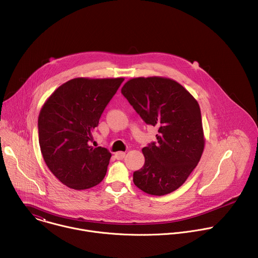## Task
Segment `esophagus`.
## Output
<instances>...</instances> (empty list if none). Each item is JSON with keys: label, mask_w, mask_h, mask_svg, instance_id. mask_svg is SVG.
Here are the masks:
<instances>
[{"label": "esophagus", "mask_w": 258, "mask_h": 258, "mask_svg": "<svg viewBox=\"0 0 258 258\" xmlns=\"http://www.w3.org/2000/svg\"><path fill=\"white\" fill-rule=\"evenodd\" d=\"M125 156V152H122V151H119V152H116L115 153V158L118 159V160H121L123 159Z\"/></svg>", "instance_id": "esophagus-1"}]
</instances>
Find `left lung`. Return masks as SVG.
<instances>
[{"label": "left lung", "instance_id": "obj_1", "mask_svg": "<svg viewBox=\"0 0 258 258\" xmlns=\"http://www.w3.org/2000/svg\"><path fill=\"white\" fill-rule=\"evenodd\" d=\"M121 93L147 124L159 127L157 142L142 149L145 164L134 172V183L155 196L175 191L197 166L204 150L198 102L181 85L160 77L132 79Z\"/></svg>", "mask_w": 258, "mask_h": 258}]
</instances>
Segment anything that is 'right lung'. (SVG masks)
<instances>
[{"instance_id":"1","label":"right lung","mask_w":258,"mask_h":258,"mask_svg":"<svg viewBox=\"0 0 258 258\" xmlns=\"http://www.w3.org/2000/svg\"><path fill=\"white\" fill-rule=\"evenodd\" d=\"M123 81L73 79L43 105L38 120L41 151L51 172L65 186L90 189L106 175L111 153L91 142L105 107Z\"/></svg>"}]
</instances>
